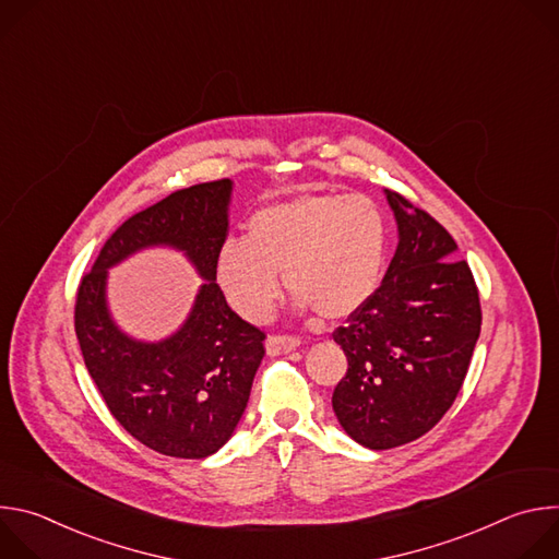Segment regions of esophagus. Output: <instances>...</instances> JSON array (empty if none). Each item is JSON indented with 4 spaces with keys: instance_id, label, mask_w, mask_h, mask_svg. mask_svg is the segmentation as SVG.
<instances>
[{
    "instance_id": "34e87169",
    "label": "esophagus",
    "mask_w": 559,
    "mask_h": 559,
    "mask_svg": "<svg viewBox=\"0 0 559 559\" xmlns=\"http://www.w3.org/2000/svg\"><path fill=\"white\" fill-rule=\"evenodd\" d=\"M300 345V341L296 336H283V334H272L265 341V349L270 356H278V354H287L292 349H296Z\"/></svg>"
}]
</instances>
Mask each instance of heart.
I'll use <instances>...</instances> for the list:
<instances>
[{
    "instance_id": "heart-1",
    "label": "heart",
    "mask_w": 559,
    "mask_h": 559,
    "mask_svg": "<svg viewBox=\"0 0 559 559\" xmlns=\"http://www.w3.org/2000/svg\"><path fill=\"white\" fill-rule=\"evenodd\" d=\"M389 252V221L367 197L305 192L259 210L246 243L227 238L214 272L229 307L248 321H267L281 278L298 307L323 321H343L378 292Z\"/></svg>"
}]
</instances>
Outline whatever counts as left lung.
<instances>
[{
    "instance_id": "1",
    "label": "left lung",
    "mask_w": 559,
    "mask_h": 559,
    "mask_svg": "<svg viewBox=\"0 0 559 559\" xmlns=\"http://www.w3.org/2000/svg\"><path fill=\"white\" fill-rule=\"evenodd\" d=\"M397 248L373 298L334 330L347 373L332 405L343 429L382 451L418 440L451 409L480 336L483 307L453 236L425 210L384 190Z\"/></svg>"
}]
</instances>
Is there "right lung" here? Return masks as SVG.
I'll return each mask as SVG.
<instances>
[{"mask_svg": "<svg viewBox=\"0 0 559 559\" xmlns=\"http://www.w3.org/2000/svg\"><path fill=\"white\" fill-rule=\"evenodd\" d=\"M229 194V179L207 181L132 214L76 289L74 332L106 407L132 438L170 457H207L229 440L265 356V332L231 311L216 283ZM147 245L183 249L206 278L187 325L162 344L128 340L105 307L107 267Z\"/></svg>", "mask_w": 559, "mask_h": 559, "instance_id": "right-lung-1", "label": "right lung"}]
</instances>
